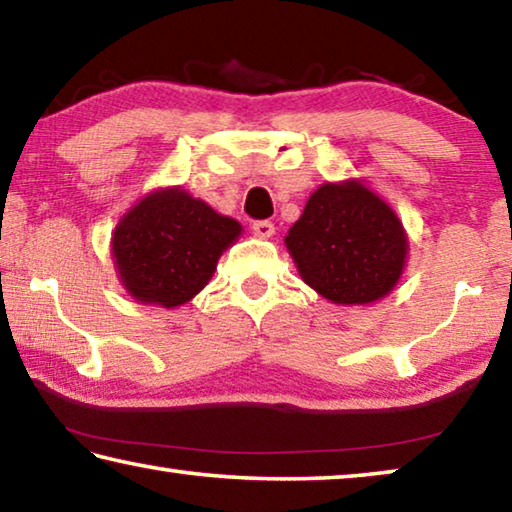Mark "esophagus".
I'll return each mask as SVG.
<instances>
[{
	"instance_id": "34e87169",
	"label": "esophagus",
	"mask_w": 512,
	"mask_h": 512,
	"mask_svg": "<svg viewBox=\"0 0 512 512\" xmlns=\"http://www.w3.org/2000/svg\"><path fill=\"white\" fill-rule=\"evenodd\" d=\"M253 232L257 237H262V239H268V237H273L275 235V225L271 223V221H255L253 223Z\"/></svg>"
}]
</instances>
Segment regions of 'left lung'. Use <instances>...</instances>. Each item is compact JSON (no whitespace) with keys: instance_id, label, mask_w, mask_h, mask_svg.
I'll use <instances>...</instances> for the list:
<instances>
[{"instance_id":"1","label":"left lung","mask_w":512,"mask_h":512,"mask_svg":"<svg viewBox=\"0 0 512 512\" xmlns=\"http://www.w3.org/2000/svg\"><path fill=\"white\" fill-rule=\"evenodd\" d=\"M284 241L302 280L336 305L384 298L406 257L400 219L359 183L318 187Z\"/></svg>"}]
</instances>
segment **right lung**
I'll list each match as a JSON object with an SVG mask.
<instances>
[{
  "mask_svg": "<svg viewBox=\"0 0 512 512\" xmlns=\"http://www.w3.org/2000/svg\"><path fill=\"white\" fill-rule=\"evenodd\" d=\"M239 232L235 219L169 189L146 196L119 221L112 255L135 300L178 307L210 282L221 253Z\"/></svg>",
  "mask_w": 512,
  "mask_h": 512,
  "instance_id": "1",
  "label": "right lung"
}]
</instances>
